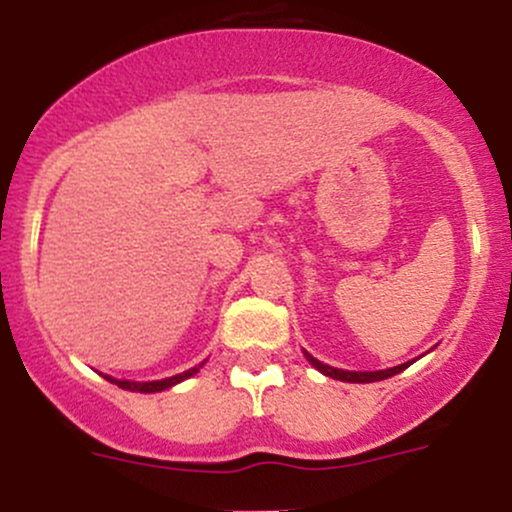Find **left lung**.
<instances>
[{"mask_svg":"<svg viewBox=\"0 0 512 512\" xmlns=\"http://www.w3.org/2000/svg\"><path fill=\"white\" fill-rule=\"evenodd\" d=\"M313 366L320 370V373L330 375L334 380H344V383H375V380H385V378H392V375L402 373L404 368L409 366V363H402V366H395V368H387V370H342V368H332V366H325V363H320L317 358H313L310 354H305Z\"/></svg>","mask_w":512,"mask_h":512,"instance_id":"left-lung-1","label":"left lung"}]
</instances>
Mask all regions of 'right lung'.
Listing matches in <instances>:
<instances>
[{
  "mask_svg": "<svg viewBox=\"0 0 512 512\" xmlns=\"http://www.w3.org/2000/svg\"><path fill=\"white\" fill-rule=\"evenodd\" d=\"M199 368H202V363H199V366H195V368L185 370V373L173 375V378L151 380V383H129V380H115V378H110V375H105V380H110V383H115L117 387H122V390H132V392H161V390H168V387L182 383V380H187V378H190V375H195Z\"/></svg>",
  "mask_w": 512,
  "mask_h": 512,
  "instance_id": "1",
  "label": "right lung"
}]
</instances>
